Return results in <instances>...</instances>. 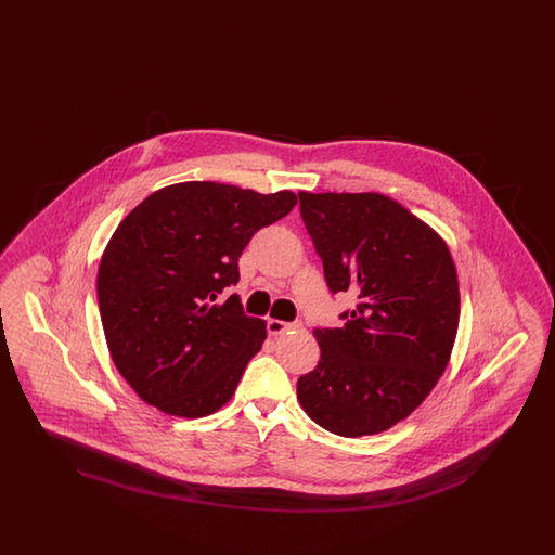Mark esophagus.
Wrapping results in <instances>:
<instances>
[{
    "label": "esophagus",
    "instance_id": "obj_1",
    "mask_svg": "<svg viewBox=\"0 0 555 555\" xmlns=\"http://www.w3.org/2000/svg\"><path fill=\"white\" fill-rule=\"evenodd\" d=\"M299 326H301L299 320H297V322H285V320H274V318H270V320L266 322V328H268L270 335H283V333H287L291 328H299Z\"/></svg>",
    "mask_w": 555,
    "mask_h": 555
}]
</instances>
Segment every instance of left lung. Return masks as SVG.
Instances as JSON below:
<instances>
[{
  "mask_svg": "<svg viewBox=\"0 0 555 555\" xmlns=\"http://www.w3.org/2000/svg\"><path fill=\"white\" fill-rule=\"evenodd\" d=\"M333 293L358 297L337 328H314L317 369L297 380L304 412L341 437L408 418L448 366L460 320L446 241L380 193H299Z\"/></svg>",
  "mask_w": 555,
  "mask_h": 555,
  "instance_id": "1",
  "label": "left lung"
}]
</instances>
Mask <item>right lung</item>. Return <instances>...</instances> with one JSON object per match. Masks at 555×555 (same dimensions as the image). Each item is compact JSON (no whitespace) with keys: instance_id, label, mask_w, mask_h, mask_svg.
<instances>
[{"instance_id":"right-lung-1","label":"right lung","mask_w":555,"mask_h":555,"mask_svg":"<svg viewBox=\"0 0 555 555\" xmlns=\"http://www.w3.org/2000/svg\"><path fill=\"white\" fill-rule=\"evenodd\" d=\"M297 195L189 181L145 197L118 224L98 270L107 349L134 393L164 414L202 418L237 389L266 322L245 317L238 258Z\"/></svg>"}]
</instances>
